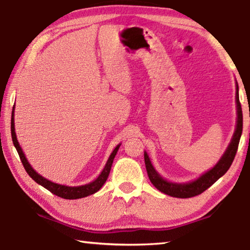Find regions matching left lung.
I'll use <instances>...</instances> for the list:
<instances>
[{
    "label": "left lung",
    "instance_id": "left-lung-1",
    "mask_svg": "<svg viewBox=\"0 0 250 250\" xmlns=\"http://www.w3.org/2000/svg\"><path fill=\"white\" fill-rule=\"evenodd\" d=\"M236 104H237V125L235 133L232 135V139L228 146L225 153L223 154L221 160L218 161L216 166L209 171H207L204 174L201 175L197 180L193 182H188V183L177 184L172 183V182H167L161 176L155 168L152 166L151 161L149 159V155L145 152V162L147 172V176L160 192H162L167 195H170L173 197L179 198H188L196 195H200L204 191H206L209 186L213 185L219 177H222L230 167L232 161L235 159L237 149H238L239 140L242 137L243 132V111L242 105L239 103V95H238V84H236Z\"/></svg>",
    "mask_w": 250,
    "mask_h": 250
}]
</instances>
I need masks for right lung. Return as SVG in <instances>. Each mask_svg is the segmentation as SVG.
<instances>
[{"label": "right lung", "mask_w": 250, "mask_h": 250, "mask_svg": "<svg viewBox=\"0 0 250 250\" xmlns=\"http://www.w3.org/2000/svg\"><path fill=\"white\" fill-rule=\"evenodd\" d=\"M11 134H12V140H13L14 146L16 147V150H18L20 159L22 161L24 168L25 171L27 172V174L31 176L37 184L44 186L45 188H47L49 192H52L53 194H55V195H57L62 198H66V200H77V198L89 196L91 194H95L96 192H98L101 188V186L104 184V182L108 179L110 170H111L113 159H115V156L120 146V145L117 146L116 149L112 151V153L110 154L107 163H105V167L103 170V172H101V174L97 177L94 182H91V183L86 184V185H82V186H66V185H61V184L54 183V182L46 180L45 177L40 175L39 173L34 170V168L31 167V164L28 163L27 159L25 158V154L23 153L22 147L20 146L18 139H16L15 128H14V107H13V111H12Z\"/></svg>", "instance_id": "obj_1"}]
</instances>
